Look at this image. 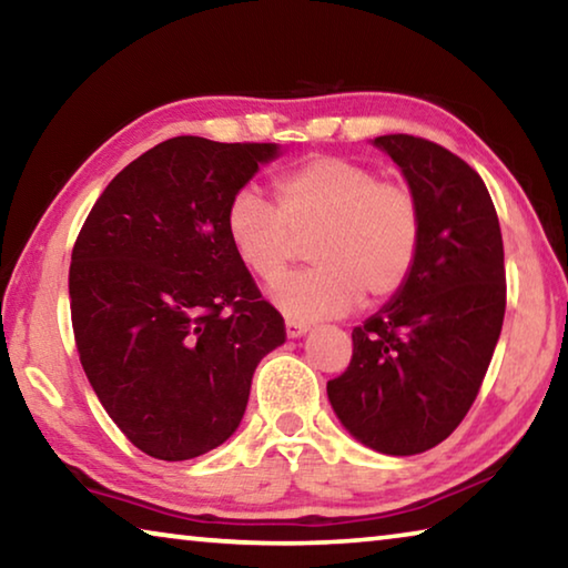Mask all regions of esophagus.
<instances>
[{
  "instance_id": "obj_1",
  "label": "esophagus",
  "mask_w": 568,
  "mask_h": 568,
  "mask_svg": "<svg viewBox=\"0 0 568 568\" xmlns=\"http://www.w3.org/2000/svg\"><path fill=\"white\" fill-rule=\"evenodd\" d=\"M307 331H311V325L297 323V321H285V333H287V338H301V335H305Z\"/></svg>"
}]
</instances>
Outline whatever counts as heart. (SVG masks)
Segmentation results:
<instances>
[{"label":"heart","mask_w":568,"mask_h":568,"mask_svg":"<svg viewBox=\"0 0 568 568\" xmlns=\"http://www.w3.org/2000/svg\"><path fill=\"white\" fill-rule=\"evenodd\" d=\"M275 207L240 190L225 210L227 243L250 273L277 281L307 240L315 263L277 283L271 297L297 321L335 318L398 295L418 263L423 220L406 185L381 182L368 168L318 155L275 178Z\"/></svg>","instance_id":"b5f03b06"}]
</instances>
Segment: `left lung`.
<instances>
[{"label":"left lung","instance_id":"obj_1","mask_svg":"<svg viewBox=\"0 0 568 568\" xmlns=\"http://www.w3.org/2000/svg\"><path fill=\"white\" fill-rule=\"evenodd\" d=\"M423 220L420 253L398 295L353 328V358L328 381L348 434L378 454L438 446L476 400L506 311L504 240L484 180L446 148L383 134Z\"/></svg>","mask_w":568,"mask_h":568}]
</instances>
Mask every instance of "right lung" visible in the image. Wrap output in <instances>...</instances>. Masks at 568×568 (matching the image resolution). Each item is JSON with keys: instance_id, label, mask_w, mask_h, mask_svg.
I'll return each instance as SVG.
<instances>
[{"instance_id": "right-lung-1", "label": "right lung", "mask_w": 568, "mask_h": 568, "mask_svg": "<svg viewBox=\"0 0 568 568\" xmlns=\"http://www.w3.org/2000/svg\"><path fill=\"white\" fill-rule=\"evenodd\" d=\"M275 158V142H160L104 187L77 237V353L108 416L152 458L225 444L257 363L285 343L225 235L227 203Z\"/></svg>"}]
</instances>
